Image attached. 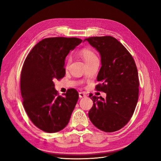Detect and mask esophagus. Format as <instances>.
<instances>
[{
  "instance_id": "1",
  "label": "esophagus",
  "mask_w": 161,
  "mask_h": 161,
  "mask_svg": "<svg viewBox=\"0 0 161 161\" xmlns=\"http://www.w3.org/2000/svg\"><path fill=\"white\" fill-rule=\"evenodd\" d=\"M79 97L80 98H82V97H86V93H84V92H80L79 93Z\"/></svg>"
}]
</instances>
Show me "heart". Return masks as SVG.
I'll return each mask as SVG.
<instances>
[{"label": "heart", "instance_id": "b5f03b06", "mask_svg": "<svg viewBox=\"0 0 161 161\" xmlns=\"http://www.w3.org/2000/svg\"><path fill=\"white\" fill-rule=\"evenodd\" d=\"M80 55L82 57V58L85 61L86 63L97 59V57L94 53V51H92L90 49H83L80 51ZM70 61L71 59L69 58L67 59V65L69 64Z\"/></svg>", "mask_w": 161, "mask_h": 161}]
</instances>
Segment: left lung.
<instances>
[{
    "label": "left lung",
    "mask_w": 161,
    "mask_h": 161,
    "mask_svg": "<svg viewBox=\"0 0 161 161\" xmlns=\"http://www.w3.org/2000/svg\"><path fill=\"white\" fill-rule=\"evenodd\" d=\"M101 56L102 67L97 76L96 90L106 97L90 96L92 108L90 120L98 129L115 132L130 120L138 99V75L132 55L124 45L111 36L85 39Z\"/></svg>",
    "instance_id": "left-lung-1"
}]
</instances>
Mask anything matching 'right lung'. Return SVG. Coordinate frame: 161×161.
I'll list each match as a JSON object with an SVG mask.
<instances>
[{
	"mask_svg": "<svg viewBox=\"0 0 161 161\" xmlns=\"http://www.w3.org/2000/svg\"><path fill=\"white\" fill-rule=\"evenodd\" d=\"M81 42L75 37L46 38L35 45L25 60L20 75L23 106L30 120L44 132L63 130L78 100L74 88L65 96H59L53 81L65 76L66 56Z\"/></svg>",
	"mask_w": 161,
	"mask_h": 161,
	"instance_id": "1",
	"label": "right lung"
}]
</instances>
